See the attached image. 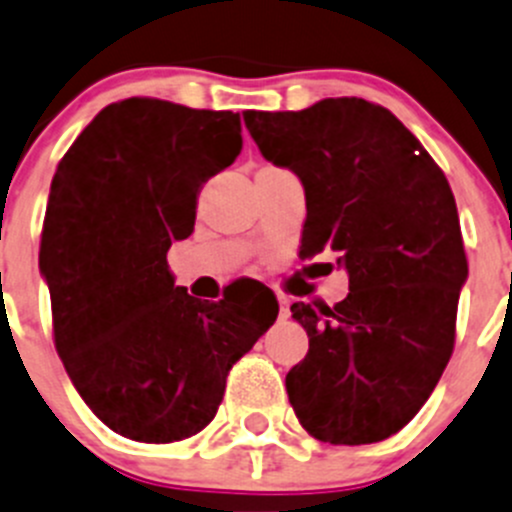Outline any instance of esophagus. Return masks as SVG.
I'll use <instances>...</instances> for the list:
<instances>
[{
  "label": "esophagus",
  "instance_id": "obj_1",
  "mask_svg": "<svg viewBox=\"0 0 512 512\" xmlns=\"http://www.w3.org/2000/svg\"><path fill=\"white\" fill-rule=\"evenodd\" d=\"M277 302H280V317L290 315V302H287L285 295H277Z\"/></svg>",
  "mask_w": 512,
  "mask_h": 512
}]
</instances>
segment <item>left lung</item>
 Listing matches in <instances>:
<instances>
[{"label": "left lung", "mask_w": 512, "mask_h": 512, "mask_svg": "<svg viewBox=\"0 0 512 512\" xmlns=\"http://www.w3.org/2000/svg\"><path fill=\"white\" fill-rule=\"evenodd\" d=\"M242 117L262 157L305 187L300 255L337 252L350 277L335 307H290L310 337L285 377L292 410L322 443L390 438L418 415L453 355L468 280L453 190L418 137L360 97Z\"/></svg>", "instance_id": "obj_1"}]
</instances>
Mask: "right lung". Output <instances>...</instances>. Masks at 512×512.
Instances as JSON below:
<instances>
[{
  "instance_id": "obj_1",
  "label": "right lung",
  "mask_w": 512,
  "mask_h": 512,
  "mask_svg": "<svg viewBox=\"0 0 512 512\" xmlns=\"http://www.w3.org/2000/svg\"><path fill=\"white\" fill-rule=\"evenodd\" d=\"M235 112L152 97L107 104L49 187L39 270L69 380L107 428L175 443L212 423L232 365L277 317L275 295L202 302L167 250L195 230L197 195L242 150Z\"/></svg>"
}]
</instances>
